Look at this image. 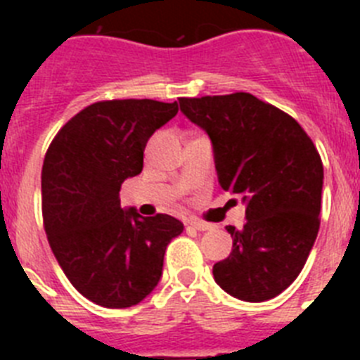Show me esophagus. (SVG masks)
Wrapping results in <instances>:
<instances>
[{
  "mask_svg": "<svg viewBox=\"0 0 360 360\" xmlns=\"http://www.w3.org/2000/svg\"><path fill=\"white\" fill-rule=\"evenodd\" d=\"M189 225L191 227H195L196 231H209V229L212 227L211 224H207V221H202V219H191Z\"/></svg>",
  "mask_w": 360,
  "mask_h": 360,
  "instance_id": "esophagus-1",
  "label": "esophagus"
}]
</instances>
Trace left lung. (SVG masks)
Segmentation results:
<instances>
[{"label": "left lung", "instance_id": "8db88e82", "mask_svg": "<svg viewBox=\"0 0 360 360\" xmlns=\"http://www.w3.org/2000/svg\"><path fill=\"white\" fill-rule=\"evenodd\" d=\"M207 133L218 182L245 202L243 229L227 225L232 252L214 281L232 297L262 303L288 288L319 232L323 162L297 120L245 91L180 98Z\"/></svg>", "mask_w": 360, "mask_h": 360}]
</instances>
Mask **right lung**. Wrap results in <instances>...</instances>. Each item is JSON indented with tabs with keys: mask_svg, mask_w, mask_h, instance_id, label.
<instances>
[{
	"mask_svg": "<svg viewBox=\"0 0 360 360\" xmlns=\"http://www.w3.org/2000/svg\"><path fill=\"white\" fill-rule=\"evenodd\" d=\"M176 103L115 98L90 104L59 129L41 173L46 238L57 263L86 299L106 308L139 304L157 287L167 245L184 224L169 214L120 207L126 178L144 167L149 136Z\"/></svg>",
	"mask_w": 360,
	"mask_h": 360,
	"instance_id": "obj_1",
	"label": "right lung"
}]
</instances>
